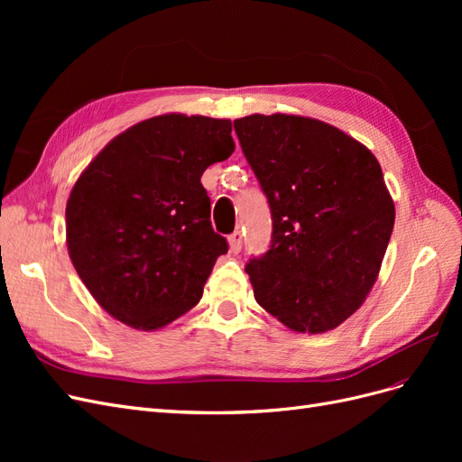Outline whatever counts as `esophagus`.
I'll use <instances>...</instances> for the list:
<instances>
[{"label":"esophagus","instance_id":"34e87169","mask_svg":"<svg viewBox=\"0 0 462 462\" xmlns=\"http://www.w3.org/2000/svg\"><path fill=\"white\" fill-rule=\"evenodd\" d=\"M229 250L233 254H239L243 250V233L235 231L233 235H229Z\"/></svg>","mask_w":462,"mask_h":462}]
</instances>
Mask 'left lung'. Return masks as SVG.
I'll list each match as a JSON object with an SVG mask.
<instances>
[{
	"instance_id": "obj_1",
	"label": "left lung",
	"mask_w": 462,
	"mask_h": 462,
	"mask_svg": "<svg viewBox=\"0 0 462 462\" xmlns=\"http://www.w3.org/2000/svg\"><path fill=\"white\" fill-rule=\"evenodd\" d=\"M268 197L273 233L246 263L254 299L299 333H324L366 300L395 223L380 162L353 136L312 117L235 119Z\"/></svg>"
}]
</instances>
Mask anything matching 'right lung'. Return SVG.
I'll return each instance as SVG.
<instances>
[{
	"instance_id": "1",
	"label": "right lung",
	"mask_w": 462,
	"mask_h": 462,
	"mask_svg": "<svg viewBox=\"0 0 462 462\" xmlns=\"http://www.w3.org/2000/svg\"><path fill=\"white\" fill-rule=\"evenodd\" d=\"M233 150L229 119L163 114L117 134L80 173L65 208L67 250L109 316L156 331L199 304L227 253L200 177Z\"/></svg>"
}]
</instances>
